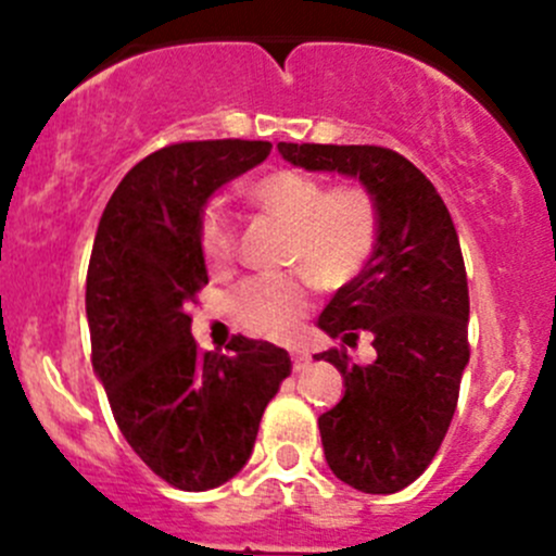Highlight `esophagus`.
Instances as JSON below:
<instances>
[{"label":"esophagus","instance_id":"34e87169","mask_svg":"<svg viewBox=\"0 0 556 556\" xmlns=\"http://www.w3.org/2000/svg\"><path fill=\"white\" fill-rule=\"evenodd\" d=\"M290 357H293V366H295V371H299V368L304 366L306 361H309V352H306V350H301V346H299V350H293V352H290Z\"/></svg>","mask_w":556,"mask_h":556}]
</instances>
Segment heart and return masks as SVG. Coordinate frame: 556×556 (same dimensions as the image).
Wrapping results in <instances>:
<instances>
[{
  "instance_id": "1",
  "label": "heart",
  "mask_w": 556,
  "mask_h": 556,
  "mask_svg": "<svg viewBox=\"0 0 556 556\" xmlns=\"http://www.w3.org/2000/svg\"><path fill=\"white\" fill-rule=\"evenodd\" d=\"M247 193L252 204L290 228L285 263L299 266L317 288L330 290L352 282L377 247V206L366 190H328L312 174L277 169L255 179ZM199 237L212 268L231 261L237 228L220 204L206 206ZM306 306L309 293L299 277L247 279L237 293L239 317L271 339L293 333Z\"/></svg>"
}]
</instances>
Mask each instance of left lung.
<instances>
[{"mask_svg": "<svg viewBox=\"0 0 556 556\" xmlns=\"http://www.w3.org/2000/svg\"><path fill=\"white\" fill-rule=\"evenodd\" d=\"M277 150L306 172H333L377 206V247L341 285L317 328L341 344L319 352L344 377V395L319 414L336 479L368 495L412 484L439 452L468 366V277L450 210L403 155L374 144H293ZM366 332L378 361L357 367L345 346Z\"/></svg>", "mask_w": 556, "mask_h": 556, "instance_id": "1", "label": "left lung"}]
</instances>
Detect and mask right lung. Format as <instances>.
Wrapping results in <instances>:
<instances>
[{
	"label": "right lung",
	"mask_w": 556,
	"mask_h": 556,
	"mask_svg": "<svg viewBox=\"0 0 556 556\" xmlns=\"http://www.w3.org/2000/svg\"><path fill=\"white\" fill-rule=\"evenodd\" d=\"M244 139L182 142L139 161L106 201L86 279L93 374L123 439L153 473L206 492L239 473L290 355L233 336L199 352L188 304L206 277L201 215L212 195L268 159Z\"/></svg>",
	"instance_id": "1"
}]
</instances>
